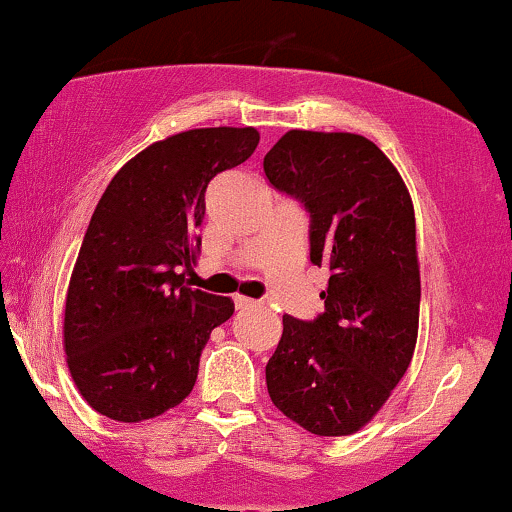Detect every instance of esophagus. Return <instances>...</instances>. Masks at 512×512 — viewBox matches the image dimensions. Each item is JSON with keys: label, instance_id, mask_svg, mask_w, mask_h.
Masks as SVG:
<instances>
[{"label": "esophagus", "instance_id": "34e87169", "mask_svg": "<svg viewBox=\"0 0 512 512\" xmlns=\"http://www.w3.org/2000/svg\"><path fill=\"white\" fill-rule=\"evenodd\" d=\"M233 303H236L238 310H250V307H257V300L245 298V295H236V298H233Z\"/></svg>", "mask_w": 512, "mask_h": 512}]
</instances>
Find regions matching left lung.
<instances>
[{
    "label": "left lung",
    "mask_w": 512,
    "mask_h": 512,
    "mask_svg": "<svg viewBox=\"0 0 512 512\" xmlns=\"http://www.w3.org/2000/svg\"><path fill=\"white\" fill-rule=\"evenodd\" d=\"M264 174L310 212V260L329 269L315 322L283 317L267 362L272 403L317 436L360 432L408 372L420 329L415 209L405 181L357 133L288 131Z\"/></svg>",
    "instance_id": "1"
}]
</instances>
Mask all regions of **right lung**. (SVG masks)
<instances>
[{
  "label": "right lung",
  "mask_w": 512,
  "mask_h": 512,
  "mask_svg": "<svg viewBox=\"0 0 512 512\" xmlns=\"http://www.w3.org/2000/svg\"><path fill=\"white\" fill-rule=\"evenodd\" d=\"M257 128H193L116 171L97 202L64 310L66 365L92 410L143 422L193 391L200 353L233 300L183 286L209 181L243 164Z\"/></svg>",
  "instance_id": "1"
}]
</instances>
